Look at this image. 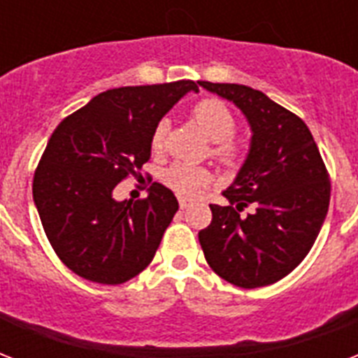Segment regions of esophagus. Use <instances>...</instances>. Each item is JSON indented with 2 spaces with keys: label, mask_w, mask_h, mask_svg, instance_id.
Returning a JSON list of instances; mask_svg holds the SVG:
<instances>
[{
  "label": "esophagus",
  "mask_w": 358,
  "mask_h": 358,
  "mask_svg": "<svg viewBox=\"0 0 358 358\" xmlns=\"http://www.w3.org/2000/svg\"><path fill=\"white\" fill-rule=\"evenodd\" d=\"M189 206H191L189 201H185V199H180V208H182V210H187Z\"/></svg>",
  "instance_id": "esophagus-1"
}]
</instances>
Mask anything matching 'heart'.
<instances>
[{"label": "heart", "instance_id": "1", "mask_svg": "<svg viewBox=\"0 0 358 358\" xmlns=\"http://www.w3.org/2000/svg\"><path fill=\"white\" fill-rule=\"evenodd\" d=\"M193 120L202 129V134L208 139L213 141V156H217L223 162H229L234 156V145L230 143L229 137L234 134L236 119L223 102L206 98L193 108ZM163 139H165V122H159L152 134V148L162 150ZM165 184L173 191L182 196H196L202 187L212 180L206 169L193 167L187 163H174L163 174Z\"/></svg>", "mask_w": 358, "mask_h": 358}]
</instances>
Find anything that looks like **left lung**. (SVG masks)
<instances>
[{
  "instance_id": "8db88e82",
  "label": "left lung",
  "mask_w": 358,
  "mask_h": 358,
  "mask_svg": "<svg viewBox=\"0 0 358 358\" xmlns=\"http://www.w3.org/2000/svg\"><path fill=\"white\" fill-rule=\"evenodd\" d=\"M229 100L250 128L249 152L199 232L206 262L239 288H260L299 266L327 217L331 182L310 129L264 92L238 83L199 81ZM247 206L255 212L241 218Z\"/></svg>"
}]
</instances>
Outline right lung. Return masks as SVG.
I'll use <instances>...</instances> for the list:
<instances>
[{
	"mask_svg": "<svg viewBox=\"0 0 358 358\" xmlns=\"http://www.w3.org/2000/svg\"><path fill=\"white\" fill-rule=\"evenodd\" d=\"M195 81L100 92L59 124L33 180V201L53 250L69 269L100 284H122L152 262L178 212L165 185L143 201L113 191L150 159L152 134Z\"/></svg>",
	"mask_w": 358,
	"mask_h": 358,
	"instance_id": "1",
	"label": "right lung"
}]
</instances>
